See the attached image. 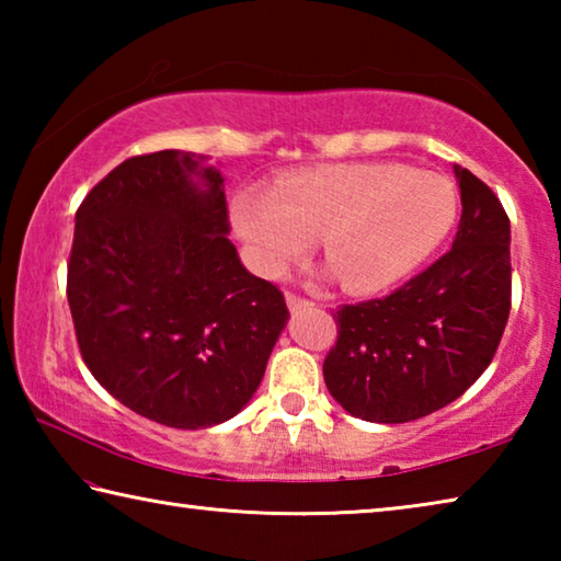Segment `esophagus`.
<instances>
[{"label":"esophagus","mask_w":561,"mask_h":561,"mask_svg":"<svg viewBox=\"0 0 561 561\" xmlns=\"http://www.w3.org/2000/svg\"><path fill=\"white\" fill-rule=\"evenodd\" d=\"M287 307H289L291 311H299V309L311 307V301L299 297V294H291V291H289V294H287Z\"/></svg>","instance_id":"obj_1"}]
</instances>
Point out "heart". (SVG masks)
Here are the masks:
<instances>
[{"label": "heart", "instance_id": "b5f03b06", "mask_svg": "<svg viewBox=\"0 0 561 561\" xmlns=\"http://www.w3.org/2000/svg\"><path fill=\"white\" fill-rule=\"evenodd\" d=\"M232 225L257 267L282 274L319 240L341 287L374 294L431 257L458 215L448 180L396 163H336L301 170L270 193L242 190Z\"/></svg>", "mask_w": 561, "mask_h": 561}]
</instances>
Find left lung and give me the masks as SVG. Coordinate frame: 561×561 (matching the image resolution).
Listing matches in <instances>:
<instances>
[{
  "label": "left lung",
  "instance_id": "obj_1",
  "mask_svg": "<svg viewBox=\"0 0 561 561\" xmlns=\"http://www.w3.org/2000/svg\"><path fill=\"white\" fill-rule=\"evenodd\" d=\"M462 215L453 250L383 299L344 304L324 360L329 393L368 423H408L478 381L510 317V220L497 195L455 165Z\"/></svg>",
  "mask_w": 561,
  "mask_h": 561
}]
</instances>
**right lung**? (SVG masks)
I'll return each instance as SVG.
<instances>
[{"instance_id": "right-lung-1", "label": "right lung", "mask_w": 561, "mask_h": 561, "mask_svg": "<svg viewBox=\"0 0 561 561\" xmlns=\"http://www.w3.org/2000/svg\"><path fill=\"white\" fill-rule=\"evenodd\" d=\"M205 156L123 160L76 210L69 297L93 378L170 428L230 421L287 327L282 291L227 240L225 180Z\"/></svg>"}]
</instances>
